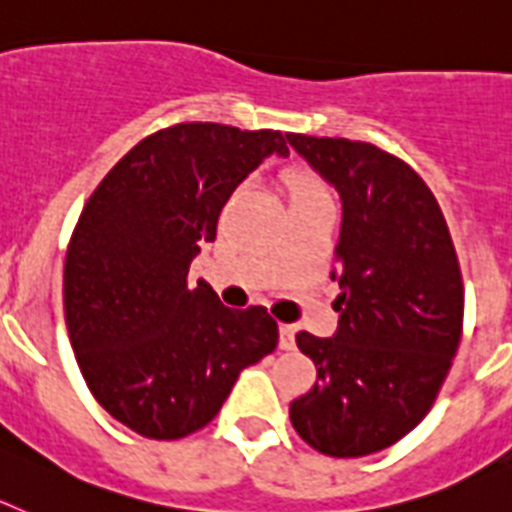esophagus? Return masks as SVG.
Here are the masks:
<instances>
[{"label": "esophagus", "mask_w": 512, "mask_h": 512, "mask_svg": "<svg viewBox=\"0 0 512 512\" xmlns=\"http://www.w3.org/2000/svg\"><path fill=\"white\" fill-rule=\"evenodd\" d=\"M278 345H281L283 350H291L293 348V327L291 324H281V327H278Z\"/></svg>", "instance_id": "34e87169"}]
</instances>
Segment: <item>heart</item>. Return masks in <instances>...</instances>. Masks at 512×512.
<instances>
[{
    "mask_svg": "<svg viewBox=\"0 0 512 512\" xmlns=\"http://www.w3.org/2000/svg\"><path fill=\"white\" fill-rule=\"evenodd\" d=\"M288 195H291V203L304 201V198H314V195H330L327 188L322 185V180L304 170H291L288 172Z\"/></svg>",
    "mask_w": 512,
    "mask_h": 512,
    "instance_id": "1",
    "label": "heart"
}]
</instances>
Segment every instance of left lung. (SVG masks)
Masks as SVG:
<instances>
[{"label": "left lung", "instance_id": "obj_1", "mask_svg": "<svg viewBox=\"0 0 512 512\" xmlns=\"http://www.w3.org/2000/svg\"><path fill=\"white\" fill-rule=\"evenodd\" d=\"M335 185L337 332L296 335L317 381L291 402V425L324 456L389 448L433 407L464 327V281L443 211L410 164L366 141L288 133Z\"/></svg>", "mask_w": 512, "mask_h": 512}]
</instances>
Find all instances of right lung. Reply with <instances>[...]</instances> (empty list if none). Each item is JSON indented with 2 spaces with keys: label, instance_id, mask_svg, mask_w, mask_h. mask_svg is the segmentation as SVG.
<instances>
[{
  "label": "right lung",
  "instance_id": "right-lung-1",
  "mask_svg": "<svg viewBox=\"0 0 512 512\" xmlns=\"http://www.w3.org/2000/svg\"><path fill=\"white\" fill-rule=\"evenodd\" d=\"M281 131L177 123L128 151L84 203L64 262V317L92 397L133 433L177 441L219 415L278 345L265 306L229 309L188 270Z\"/></svg>",
  "mask_w": 512,
  "mask_h": 512
}]
</instances>
